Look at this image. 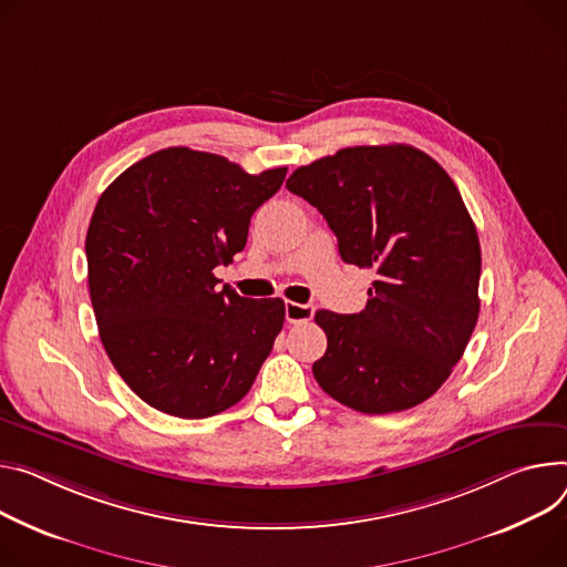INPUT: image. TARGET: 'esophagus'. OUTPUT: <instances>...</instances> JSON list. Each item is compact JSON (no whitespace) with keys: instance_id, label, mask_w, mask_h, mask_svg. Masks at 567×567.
<instances>
[{"instance_id":"esophagus-1","label":"esophagus","mask_w":567,"mask_h":567,"mask_svg":"<svg viewBox=\"0 0 567 567\" xmlns=\"http://www.w3.org/2000/svg\"><path fill=\"white\" fill-rule=\"evenodd\" d=\"M285 317L289 323H305L315 317V305H302V302H287L285 305Z\"/></svg>"}]
</instances>
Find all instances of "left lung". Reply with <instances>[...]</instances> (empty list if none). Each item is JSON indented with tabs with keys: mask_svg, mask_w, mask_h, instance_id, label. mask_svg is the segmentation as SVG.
Returning <instances> with one entry per match:
<instances>
[{
	"mask_svg": "<svg viewBox=\"0 0 567 567\" xmlns=\"http://www.w3.org/2000/svg\"><path fill=\"white\" fill-rule=\"evenodd\" d=\"M287 189L326 217L341 260L375 269L359 315L319 310V386L362 414L425 402L450 378L480 317L482 250L447 172L406 144L348 146L298 167Z\"/></svg>",
	"mask_w": 567,
	"mask_h": 567,
	"instance_id": "obj_1",
	"label": "left lung"
}]
</instances>
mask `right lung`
<instances>
[{"mask_svg":"<svg viewBox=\"0 0 567 567\" xmlns=\"http://www.w3.org/2000/svg\"><path fill=\"white\" fill-rule=\"evenodd\" d=\"M285 176L169 146L101 194L85 237L92 310L113 367L153 409L208 419L260 373L285 302L219 289L215 269L244 250L252 213Z\"/></svg>","mask_w":567,"mask_h":567,"instance_id":"obj_1","label":"right lung"}]
</instances>
